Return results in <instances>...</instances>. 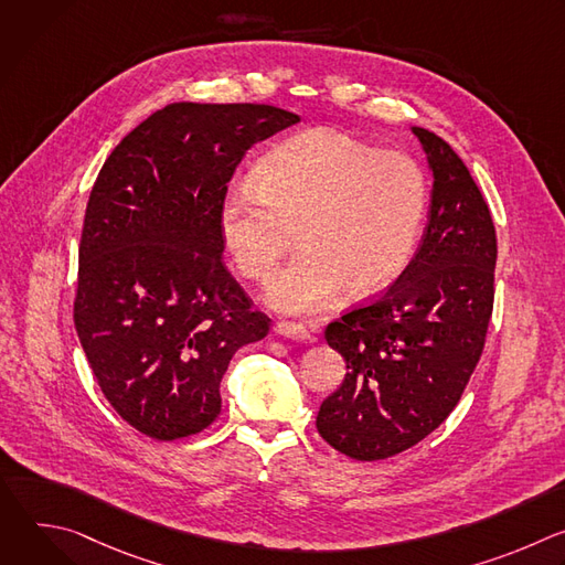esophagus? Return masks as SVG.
I'll list each match as a JSON object with an SVG mask.
<instances>
[{"instance_id":"34e87169","label":"esophagus","mask_w":565,"mask_h":565,"mask_svg":"<svg viewBox=\"0 0 565 565\" xmlns=\"http://www.w3.org/2000/svg\"><path fill=\"white\" fill-rule=\"evenodd\" d=\"M275 331L292 342H315V335L303 324H295V321H277Z\"/></svg>"}]
</instances>
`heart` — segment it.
<instances>
[{
    "label": "heart",
    "instance_id": "obj_1",
    "mask_svg": "<svg viewBox=\"0 0 565 565\" xmlns=\"http://www.w3.org/2000/svg\"><path fill=\"white\" fill-rule=\"evenodd\" d=\"M429 179L405 151L315 127L273 145L255 179L234 181L218 205V232L236 270L268 281L297 238L303 248L268 290L275 310L308 315L338 288L388 286L418 248Z\"/></svg>",
    "mask_w": 565,
    "mask_h": 565
}]
</instances>
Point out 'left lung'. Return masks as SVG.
<instances>
[{
    "instance_id": "1",
    "label": "left lung",
    "mask_w": 565,
    "mask_h": 565,
    "mask_svg": "<svg viewBox=\"0 0 565 565\" xmlns=\"http://www.w3.org/2000/svg\"><path fill=\"white\" fill-rule=\"evenodd\" d=\"M412 131L434 172L420 248L391 288L324 331L349 371L321 402L317 431L355 460L391 458L445 423L486 349L494 308L490 207L440 136Z\"/></svg>"
}]
</instances>
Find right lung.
<instances>
[{"mask_svg":"<svg viewBox=\"0 0 565 565\" xmlns=\"http://www.w3.org/2000/svg\"><path fill=\"white\" fill-rule=\"evenodd\" d=\"M299 122L273 105L174 103L131 129L89 194L73 321L114 412L156 440L221 414V380L270 317L223 262L218 205L246 151Z\"/></svg>","mask_w":565,"mask_h":565,"instance_id":"right-lung-1","label":"right lung"}]
</instances>
